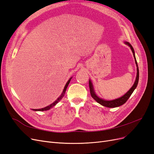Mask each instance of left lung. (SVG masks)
Wrapping results in <instances>:
<instances>
[{"label":"left lung","instance_id":"left-lung-1","mask_svg":"<svg viewBox=\"0 0 154 154\" xmlns=\"http://www.w3.org/2000/svg\"><path fill=\"white\" fill-rule=\"evenodd\" d=\"M125 44H127L130 48V49H131L132 53H133L134 59H135V62H136V66H137V76H136V81H135L134 85L131 87V88H130V89L127 93H126V94L124 96L119 97V98H118L116 100H111V101H107V100L101 99V98H100L99 97H97L96 96V94H95V92H94V88H93V86H92V83H91V80H89L90 92H91V96L92 97V98L94 99V100H96L98 103L101 104V105H103L104 106H106V107H109V108H114V107H118V106H119L121 105H123L124 103H125L126 101H127L128 100L130 96H131V94H132V92H134V91L135 90V88H136V87L138 84V82H139V68H138L137 63L136 59V57H135L134 50V48H132V46L131 44H129L128 42H125Z\"/></svg>","mask_w":154,"mask_h":154}]
</instances>
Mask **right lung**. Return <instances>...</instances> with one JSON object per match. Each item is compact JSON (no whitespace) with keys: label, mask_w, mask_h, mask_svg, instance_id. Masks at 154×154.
Segmentation results:
<instances>
[{"label":"right lung","mask_w":154,"mask_h":154,"mask_svg":"<svg viewBox=\"0 0 154 154\" xmlns=\"http://www.w3.org/2000/svg\"><path fill=\"white\" fill-rule=\"evenodd\" d=\"M71 78H70L69 80V81L67 82L66 86H65V87H64V88H63V91L62 94H61V96H60L57 100H56V101L54 102V103H53L52 104H51L50 105H49V106H48L45 107V108L40 109H32V110H35V111H44V110H49L51 108H52L53 106H55V105H56V104L58 103V102H59L60 100H62V97L64 96V94H65V93H66V89H67V87L68 85L69 84V83H70V81H71Z\"/></svg>","instance_id":"1"}]
</instances>
